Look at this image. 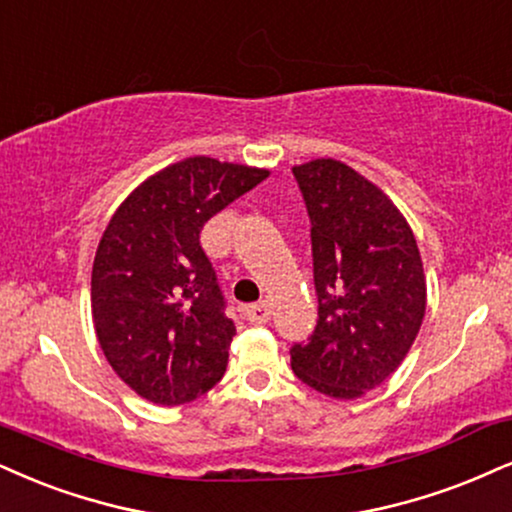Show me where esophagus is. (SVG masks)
I'll use <instances>...</instances> for the list:
<instances>
[{
  "instance_id": "1",
  "label": "esophagus",
  "mask_w": 512,
  "mask_h": 512,
  "mask_svg": "<svg viewBox=\"0 0 512 512\" xmlns=\"http://www.w3.org/2000/svg\"><path fill=\"white\" fill-rule=\"evenodd\" d=\"M244 318L249 320V323H256V325H263L270 320V306L268 304H249L242 308Z\"/></svg>"
}]
</instances>
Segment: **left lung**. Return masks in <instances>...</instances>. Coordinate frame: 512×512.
<instances>
[{"label":"left lung","instance_id":"obj_1","mask_svg":"<svg viewBox=\"0 0 512 512\" xmlns=\"http://www.w3.org/2000/svg\"><path fill=\"white\" fill-rule=\"evenodd\" d=\"M311 218L318 323L292 370L332 399H358L399 368L425 318L413 230L380 187L334 159L292 168Z\"/></svg>","mask_w":512,"mask_h":512}]
</instances>
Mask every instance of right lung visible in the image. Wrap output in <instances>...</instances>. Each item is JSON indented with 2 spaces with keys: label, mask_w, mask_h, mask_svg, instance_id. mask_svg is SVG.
I'll list each match as a JSON object with an SVG mask.
<instances>
[{
  "label": "right lung",
  "mask_w": 512,
  "mask_h": 512,
  "mask_svg": "<svg viewBox=\"0 0 512 512\" xmlns=\"http://www.w3.org/2000/svg\"><path fill=\"white\" fill-rule=\"evenodd\" d=\"M268 170L192 156L142 182L113 213L92 266V318L116 375L142 399L180 406L227 368L235 323L201 249L204 225Z\"/></svg>",
  "instance_id": "1"
}]
</instances>
